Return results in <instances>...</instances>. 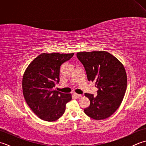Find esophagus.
Returning <instances> with one entry per match:
<instances>
[{
  "label": "esophagus",
  "instance_id": "esophagus-1",
  "mask_svg": "<svg viewBox=\"0 0 146 146\" xmlns=\"http://www.w3.org/2000/svg\"><path fill=\"white\" fill-rule=\"evenodd\" d=\"M74 95H75L76 98H80V97H82V95H80V94H74Z\"/></svg>",
  "mask_w": 146,
  "mask_h": 146
}]
</instances>
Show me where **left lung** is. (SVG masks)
<instances>
[{
	"label": "left lung",
	"instance_id": "8db88e82",
	"mask_svg": "<svg viewBox=\"0 0 146 146\" xmlns=\"http://www.w3.org/2000/svg\"><path fill=\"white\" fill-rule=\"evenodd\" d=\"M76 56L86 71L88 81L95 82L97 95L85 94L90 102L84 109L95 120L111 116L122 102L127 88V75L122 64L106 51L80 52Z\"/></svg>",
	"mask_w": 146,
	"mask_h": 146
}]
</instances>
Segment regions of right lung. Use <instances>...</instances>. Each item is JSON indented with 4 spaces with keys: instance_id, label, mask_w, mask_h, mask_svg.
Segmentation results:
<instances>
[{
    "instance_id": "obj_1",
    "label": "right lung",
    "mask_w": 146,
    "mask_h": 146,
    "mask_svg": "<svg viewBox=\"0 0 146 146\" xmlns=\"http://www.w3.org/2000/svg\"><path fill=\"white\" fill-rule=\"evenodd\" d=\"M74 53H42L27 67L23 78V92L26 103L40 119L52 122L64 113L71 94L54 90L60 82L61 64Z\"/></svg>"
}]
</instances>
